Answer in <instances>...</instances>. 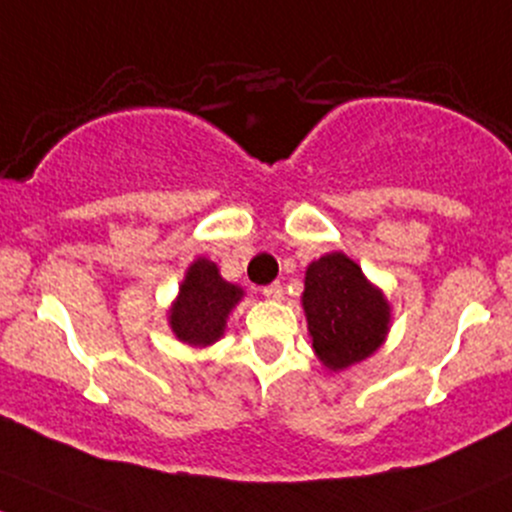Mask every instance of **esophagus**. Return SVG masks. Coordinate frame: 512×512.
I'll return each mask as SVG.
<instances>
[{
    "label": "esophagus",
    "instance_id": "obj_1",
    "mask_svg": "<svg viewBox=\"0 0 512 512\" xmlns=\"http://www.w3.org/2000/svg\"><path fill=\"white\" fill-rule=\"evenodd\" d=\"M262 294H265L267 299L279 301V299H284V286H282V282H272V284H267L265 289H262Z\"/></svg>",
    "mask_w": 512,
    "mask_h": 512
}]
</instances>
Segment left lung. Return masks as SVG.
Masks as SVG:
<instances>
[{
    "label": "left lung",
    "mask_w": 512,
    "mask_h": 512,
    "mask_svg": "<svg viewBox=\"0 0 512 512\" xmlns=\"http://www.w3.org/2000/svg\"><path fill=\"white\" fill-rule=\"evenodd\" d=\"M303 308L313 350L328 369L362 362L389 330V303L342 252L320 257L306 269Z\"/></svg>",
    "instance_id": "8db88e82"
}]
</instances>
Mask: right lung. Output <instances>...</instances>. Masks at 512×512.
Returning <instances> with one entry per match:
<instances>
[{
    "mask_svg": "<svg viewBox=\"0 0 512 512\" xmlns=\"http://www.w3.org/2000/svg\"><path fill=\"white\" fill-rule=\"evenodd\" d=\"M240 296L243 291L223 282L218 267L201 257L189 267L187 279L179 286V299L170 316L172 330L189 345H211L223 335L230 308L240 301Z\"/></svg>",
    "mask_w": 512,
    "mask_h": 512,
    "instance_id": "add662e5",
    "label": "right lung"
}]
</instances>
